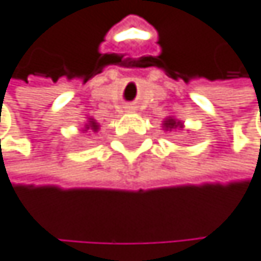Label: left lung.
<instances>
[{"instance_id": "left-lung-1", "label": "left lung", "mask_w": 261, "mask_h": 261, "mask_svg": "<svg viewBox=\"0 0 261 261\" xmlns=\"http://www.w3.org/2000/svg\"><path fill=\"white\" fill-rule=\"evenodd\" d=\"M163 126H164L166 130H172V129H177V127H183V122H180V121H177L174 118H167Z\"/></svg>"}]
</instances>
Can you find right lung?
Masks as SVG:
<instances>
[{"instance_id": "add662e5", "label": "right lung", "mask_w": 261, "mask_h": 261, "mask_svg": "<svg viewBox=\"0 0 261 261\" xmlns=\"http://www.w3.org/2000/svg\"><path fill=\"white\" fill-rule=\"evenodd\" d=\"M84 127H86V130H87V129H92L94 132H97V130H98V124H97L92 118H89V121L84 124Z\"/></svg>"}]
</instances>
